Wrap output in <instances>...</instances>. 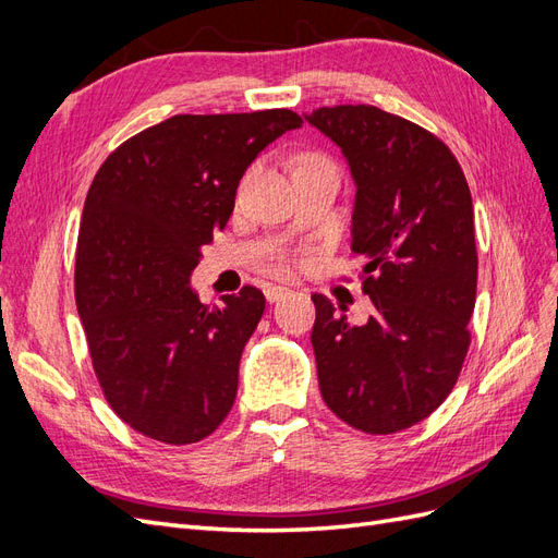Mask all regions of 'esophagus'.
I'll use <instances>...</instances> for the list:
<instances>
[{"instance_id": "obj_1", "label": "esophagus", "mask_w": 558, "mask_h": 558, "mask_svg": "<svg viewBox=\"0 0 558 558\" xmlns=\"http://www.w3.org/2000/svg\"><path fill=\"white\" fill-rule=\"evenodd\" d=\"M289 293H291V291L286 289V286H277V283L267 286V289H265V298H267V302H279L281 298H286Z\"/></svg>"}]
</instances>
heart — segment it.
I'll use <instances>...</instances> for the list:
<instances>
[{
	"mask_svg": "<svg viewBox=\"0 0 558 558\" xmlns=\"http://www.w3.org/2000/svg\"><path fill=\"white\" fill-rule=\"evenodd\" d=\"M305 160H316V158H305Z\"/></svg>",
	"mask_w": 558,
	"mask_h": 558,
	"instance_id": "heart-1",
	"label": "heart"
}]
</instances>
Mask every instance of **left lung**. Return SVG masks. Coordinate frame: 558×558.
Instances as JSON below:
<instances>
[{
	"mask_svg": "<svg viewBox=\"0 0 558 558\" xmlns=\"http://www.w3.org/2000/svg\"><path fill=\"white\" fill-rule=\"evenodd\" d=\"M305 121L349 162L351 251L367 260L373 300L367 324L351 326L312 295L320 396L353 428L398 433L440 408L470 347L477 246L468 181L445 142L377 107H320Z\"/></svg>",
	"mask_w": 558,
	"mask_h": 558,
	"instance_id": "obj_1",
	"label": "left lung"
}]
</instances>
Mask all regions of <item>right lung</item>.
I'll return each mask as SVG.
<instances>
[{
	"label": "right lung",
	"instance_id": "obj_1",
	"mask_svg": "<svg viewBox=\"0 0 558 558\" xmlns=\"http://www.w3.org/2000/svg\"><path fill=\"white\" fill-rule=\"evenodd\" d=\"M300 125L289 109L179 113L123 142L93 179L76 310L107 402L150 440L199 442L232 410L265 295L244 286L209 307L191 275L214 230L226 228L246 167Z\"/></svg>",
	"mask_w": 558,
	"mask_h": 558
}]
</instances>
